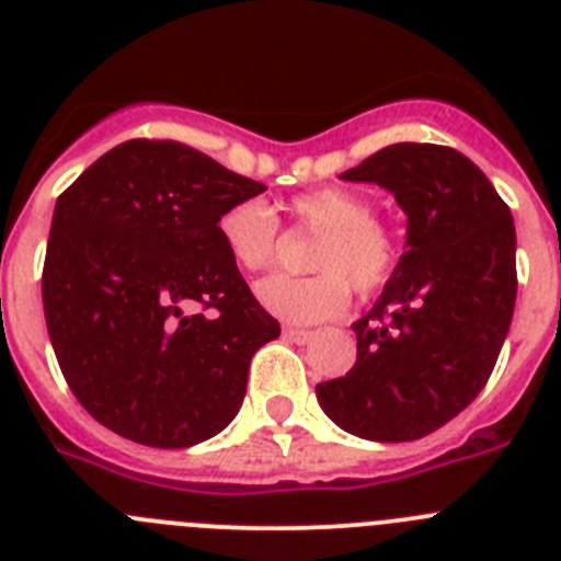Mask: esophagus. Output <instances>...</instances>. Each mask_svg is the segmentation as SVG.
<instances>
[{
    "mask_svg": "<svg viewBox=\"0 0 561 561\" xmlns=\"http://www.w3.org/2000/svg\"><path fill=\"white\" fill-rule=\"evenodd\" d=\"M284 336H286V340L297 342V345H306V342L314 340V331H309V329H295V325H286Z\"/></svg>",
    "mask_w": 561,
    "mask_h": 561,
    "instance_id": "obj_1",
    "label": "esophagus"
}]
</instances>
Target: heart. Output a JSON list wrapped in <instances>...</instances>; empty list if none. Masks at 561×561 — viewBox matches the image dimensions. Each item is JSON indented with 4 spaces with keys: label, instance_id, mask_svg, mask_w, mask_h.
I'll return each mask as SVG.
<instances>
[{
    "label": "heart",
    "instance_id": "heart-1",
    "mask_svg": "<svg viewBox=\"0 0 561 561\" xmlns=\"http://www.w3.org/2000/svg\"><path fill=\"white\" fill-rule=\"evenodd\" d=\"M291 227L314 232L306 266L309 277H270L257 284V300L291 323H323L345 311L351 286L362 297L388 284L399 261L396 236L374 219L365 196L345 187L300 193L284 205ZM219 238L232 264L244 272H266L277 257V221L261 202L227 207Z\"/></svg>",
    "mask_w": 561,
    "mask_h": 561
}]
</instances>
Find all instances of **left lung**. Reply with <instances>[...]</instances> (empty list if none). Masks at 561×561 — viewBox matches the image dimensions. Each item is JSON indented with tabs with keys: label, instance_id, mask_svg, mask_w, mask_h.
Returning a JSON list of instances; mask_svg holds the SVG:
<instances>
[{
	"label": "left lung",
	"instance_id": "obj_1",
	"mask_svg": "<svg viewBox=\"0 0 561 561\" xmlns=\"http://www.w3.org/2000/svg\"><path fill=\"white\" fill-rule=\"evenodd\" d=\"M376 182L408 213V252L368 314L356 362L317 385L336 427L368 440H415L485 388L517 300L512 210L469 157L396 142L342 173Z\"/></svg>",
	"mask_w": 561,
	"mask_h": 561
}]
</instances>
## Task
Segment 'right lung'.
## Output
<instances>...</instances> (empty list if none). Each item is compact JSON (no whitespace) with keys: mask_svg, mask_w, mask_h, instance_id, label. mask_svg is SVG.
<instances>
[{"mask_svg":"<svg viewBox=\"0 0 561 561\" xmlns=\"http://www.w3.org/2000/svg\"><path fill=\"white\" fill-rule=\"evenodd\" d=\"M266 185L176 140H128L58 196L44 320L69 390L103 427L160 449L236 419L250 359L280 334L219 238Z\"/></svg>","mask_w":561,"mask_h":561,"instance_id":"obj_1","label":"right lung"}]
</instances>
